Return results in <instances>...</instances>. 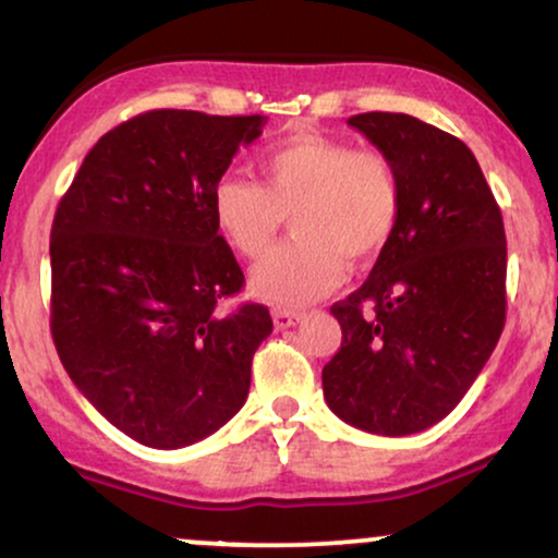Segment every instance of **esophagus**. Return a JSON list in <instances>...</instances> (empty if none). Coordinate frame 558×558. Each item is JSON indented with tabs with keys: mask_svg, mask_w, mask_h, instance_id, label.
I'll use <instances>...</instances> for the list:
<instances>
[{
	"mask_svg": "<svg viewBox=\"0 0 558 558\" xmlns=\"http://www.w3.org/2000/svg\"><path fill=\"white\" fill-rule=\"evenodd\" d=\"M301 319H304V312H296V310H272V323L278 330H286V328H293V325H299Z\"/></svg>",
	"mask_w": 558,
	"mask_h": 558,
	"instance_id": "34e87169",
	"label": "esophagus"
}]
</instances>
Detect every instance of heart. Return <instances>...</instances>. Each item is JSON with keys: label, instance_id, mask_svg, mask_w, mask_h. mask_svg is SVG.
<instances>
[{"label": "heart", "instance_id": "heart-1", "mask_svg": "<svg viewBox=\"0 0 558 558\" xmlns=\"http://www.w3.org/2000/svg\"><path fill=\"white\" fill-rule=\"evenodd\" d=\"M259 175L262 183L222 175L209 209L228 246L246 259L265 257L291 215L293 241L252 272L254 296L270 304L304 306L328 296L345 280L349 262H373L399 222V175L377 149L301 131L259 157Z\"/></svg>", "mask_w": 558, "mask_h": 558}]
</instances>
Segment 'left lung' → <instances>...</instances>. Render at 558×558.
<instances>
[{
	"mask_svg": "<svg viewBox=\"0 0 558 558\" xmlns=\"http://www.w3.org/2000/svg\"><path fill=\"white\" fill-rule=\"evenodd\" d=\"M349 125L393 162L401 215L369 278L330 306L343 341L325 401L364 433L412 435L464 399L501 338L504 217L464 141L401 112Z\"/></svg>",
	"mask_w": 558,
	"mask_h": 558,
	"instance_id": "1",
	"label": "left lung"
}]
</instances>
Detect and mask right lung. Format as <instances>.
I'll use <instances>...</instances> for the list:
<instances>
[{
	"instance_id": "obj_1",
	"label": "right lung",
	"mask_w": 558,
	"mask_h": 558,
	"mask_svg": "<svg viewBox=\"0 0 558 558\" xmlns=\"http://www.w3.org/2000/svg\"><path fill=\"white\" fill-rule=\"evenodd\" d=\"M262 114L151 110L105 133L52 222V338L96 412L151 448H183L243 407L267 306L243 288L209 196Z\"/></svg>"
}]
</instances>
